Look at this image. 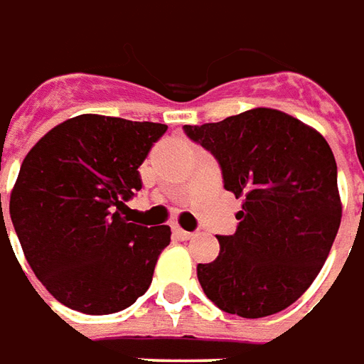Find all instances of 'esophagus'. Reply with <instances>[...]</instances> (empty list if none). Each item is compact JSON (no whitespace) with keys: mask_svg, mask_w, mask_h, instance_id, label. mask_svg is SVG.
I'll list each match as a JSON object with an SVG mask.
<instances>
[{"mask_svg":"<svg viewBox=\"0 0 364 364\" xmlns=\"http://www.w3.org/2000/svg\"><path fill=\"white\" fill-rule=\"evenodd\" d=\"M174 237L180 239V241H188V239H192V237H194V233L184 231V229H180V228H174Z\"/></svg>","mask_w":364,"mask_h":364,"instance_id":"obj_1","label":"esophagus"}]
</instances>
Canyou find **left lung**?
Listing matches in <instances>:
<instances>
[{
  "label": "left lung",
  "mask_w": 364,
  "mask_h": 364,
  "mask_svg": "<svg viewBox=\"0 0 364 364\" xmlns=\"http://www.w3.org/2000/svg\"><path fill=\"white\" fill-rule=\"evenodd\" d=\"M184 133L213 154L223 188L243 198L235 233L218 235V259L198 264L203 294L241 318L286 310L316 280L341 223L327 141L269 107L184 125Z\"/></svg>",
  "instance_id": "8db88e82"
}]
</instances>
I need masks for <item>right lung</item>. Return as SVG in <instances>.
Returning a JSON list of instances; mask_svg holds the SVG:
<instances>
[{
    "label": "right lung",
    "instance_id": "obj_1",
    "mask_svg": "<svg viewBox=\"0 0 364 364\" xmlns=\"http://www.w3.org/2000/svg\"><path fill=\"white\" fill-rule=\"evenodd\" d=\"M166 129L86 113L25 156L9 200L13 228L35 277L70 310L115 314L153 282L170 228L129 223L125 203L143 188L139 166Z\"/></svg>",
    "mask_w": 364,
    "mask_h": 364
}]
</instances>
